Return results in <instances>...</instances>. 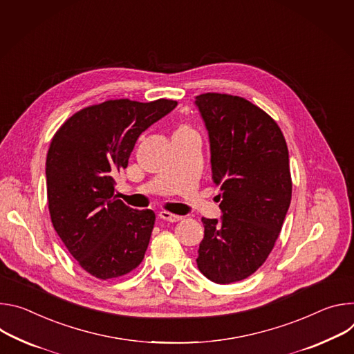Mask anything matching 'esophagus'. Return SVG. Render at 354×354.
Instances as JSON below:
<instances>
[{
  "label": "esophagus",
  "mask_w": 354,
  "mask_h": 354,
  "mask_svg": "<svg viewBox=\"0 0 354 354\" xmlns=\"http://www.w3.org/2000/svg\"><path fill=\"white\" fill-rule=\"evenodd\" d=\"M159 218L163 219V221H167V222H178V221L183 219L181 216L174 215V214H170V212H167V211H160V212H159Z\"/></svg>",
  "instance_id": "34e87169"
}]
</instances>
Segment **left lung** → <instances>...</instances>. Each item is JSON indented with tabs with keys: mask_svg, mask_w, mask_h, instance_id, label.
Returning a JSON list of instances; mask_svg holds the SVG:
<instances>
[{
	"mask_svg": "<svg viewBox=\"0 0 354 354\" xmlns=\"http://www.w3.org/2000/svg\"><path fill=\"white\" fill-rule=\"evenodd\" d=\"M205 124L221 219L203 218L197 266L216 284L253 274L276 243L291 203L288 149L281 129L250 101L227 94L195 97Z\"/></svg>",
	"mask_w": 354,
	"mask_h": 354,
	"instance_id": "8db88e82",
	"label": "left lung"
}]
</instances>
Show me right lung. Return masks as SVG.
<instances>
[{
	"instance_id": "add662e5",
	"label": "right lung",
	"mask_w": 354,
	"mask_h": 354,
	"mask_svg": "<svg viewBox=\"0 0 354 354\" xmlns=\"http://www.w3.org/2000/svg\"><path fill=\"white\" fill-rule=\"evenodd\" d=\"M177 101L111 100L87 106L62 125L46 157V188L55 230L91 276L116 279L145 257L154 212L116 200L115 176L128 166L142 132Z\"/></svg>"
}]
</instances>
